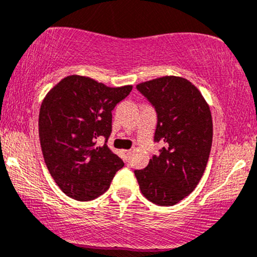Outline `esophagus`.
Segmentation results:
<instances>
[{"label":"esophagus","mask_w":257,"mask_h":257,"mask_svg":"<svg viewBox=\"0 0 257 257\" xmlns=\"http://www.w3.org/2000/svg\"><path fill=\"white\" fill-rule=\"evenodd\" d=\"M123 154H125L126 160H128V158L131 157V154H132V151H131V149H130V151H123Z\"/></svg>","instance_id":"obj_1"}]
</instances>
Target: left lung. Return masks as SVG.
I'll return each instance as SVG.
<instances>
[{"mask_svg": "<svg viewBox=\"0 0 257 257\" xmlns=\"http://www.w3.org/2000/svg\"><path fill=\"white\" fill-rule=\"evenodd\" d=\"M136 88L157 111L154 142L163 147L148 166L135 170V176L149 201L175 205L194 191L205 171L212 144L210 108L183 77H159Z\"/></svg>", "mask_w": 257, "mask_h": 257, "instance_id": "8db88e82", "label": "left lung"}]
</instances>
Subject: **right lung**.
<instances>
[{
	"label": "right lung",
	"instance_id": "right-lung-1",
	"mask_svg": "<svg viewBox=\"0 0 257 257\" xmlns=\"http://www.w3.org/2000/svg\"><path fill=\"white\" fill-rule=\"evenodd\" d=\"M132 86L108 87L90 77L70 75L43 99L39 116L40 143L48 171L59 188L80 201L93 200L110 186L123 166L109 149L111 111ZM106 138L98 147V138Z\"/></svg>",
	"mask_w": 257,
	"mask_h": 257
}]
</instances>
